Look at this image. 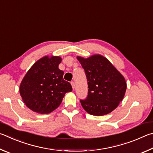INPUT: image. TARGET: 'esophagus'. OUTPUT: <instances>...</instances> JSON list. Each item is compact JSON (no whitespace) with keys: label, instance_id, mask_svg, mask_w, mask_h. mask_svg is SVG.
I'll list each match as a JSON object with an SVG mask.
<instances>
[{"label":"esophagus","instance_id":"1","mask_svg":"<svg viewBox=\"0 0 153 153\" xmlns=\"http://www.w3.org/2000/svg\"><path fill=\"white\" fill-rule=\"evenodd\" d=\"M71 85H72V89H74V88H75V83H74V82L73 81L71 82Z\"/></svg>","mask_w":153,"mask_h":153}]
</instances>
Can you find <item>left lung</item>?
<instances>
[{"label":"left lung","mask_w":153,"mask_h":153,"mask_svg":"<svg viewBox=\"0 0 153 153\" xmlns=\"http://www.w3.org/2000/svg\"><path fill=\"white\" fill-rule=\"evenodd\" d=\"M77 59L85 70L89 88L87 98L81 100L82 108L93 116L109 114L124 97L127 87L124 77L103 56H77Z\"/></svg>","instance_id":"1"}]
</instances>
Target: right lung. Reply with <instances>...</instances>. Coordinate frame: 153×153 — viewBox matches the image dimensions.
<instances>
[{
  "label": "right lung",
  "instance_id": "add662e5",
  "mask_svg": "<svg viewBox=\"0 0 153 153\" xmlns=\"http://www.w3.org/2000/svg\"><path fill=\"white\" fill-rule=\"evenodd\" d=\"M59 56H44L35 63L21 82L19 91L28 108L38 114L51 113L60 105L64 96L72 88L58 68Z\"/></svg>",
  "mask_w": 153,
  "mask_h": 153
}]
</instances>
